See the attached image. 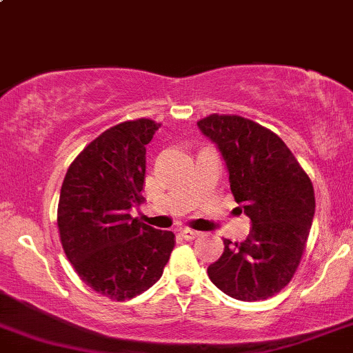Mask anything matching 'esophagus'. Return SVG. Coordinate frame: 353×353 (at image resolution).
<instances>
[{"label":"esophagus","mask_w":353,"mask_h":353,"mask_svg":"<svg viewBox=\"0 0 353 353\" xmlns=\"http://www.w3.org/2000/svg\"><path fill=\"white\" fill-rule=\"evenodd\" d=\"M180 236L185 239V241H192V239H196L200 236V232H196V230H192V229H181L180 230Z\"/></svg>","instance_id":"esophagus-1"}]
</instances>
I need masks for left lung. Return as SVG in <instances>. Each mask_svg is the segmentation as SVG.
Instances as JSON below:
<instances>
[{"label":"left lung","instance_id":"left-lung-1","mask_svg":"<svg viewBox=\"0 0 353 353\" xmlns=\"http://www.w3.org/2000/svg\"><path fill=\"white\" fill-rule=\"evenodd\" d=\"M196 124L221 151L234 199L252 225L245 241H223L208 278L241 301L274 296L305 251L314 215L312 180L283 139L251 119L210 114Z\"/></svg>","mask_w":353,"mask_h":353}]
</instances>
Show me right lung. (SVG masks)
Here are the masks:
<instances>
[{"instance_id": "obj_1", "label": "right lung", "mask_w": 353, "mask_h": 353, "mask_svg": "<svg viewBox=\"0 0 353 353\" xmlns=\"http://www.w3.org/2000/svg\"><path fill=\"white\" fill-rule=\"evenodd\" d=\"M161 124H116L72 161L60 190V242L79 278L114 301L131 299L161 278L175 234L131 217L143 202L146 145Z\"/></svg>"}]
</instances>
